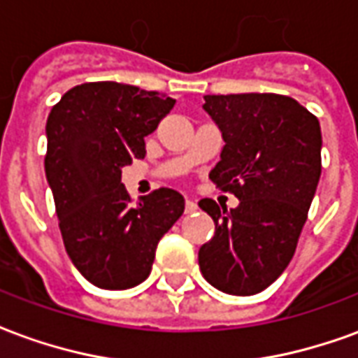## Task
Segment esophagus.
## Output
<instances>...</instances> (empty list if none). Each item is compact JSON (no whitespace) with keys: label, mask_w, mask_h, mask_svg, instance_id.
Returning <instances> with one entry per match:
<instances>
[{"label":"esophagus","mask_w":358,"mask_h":358,"mask_svg":"<svg viewBox=\"0 0 358 358\" xmlns=\"http://www.w3.org/2000/svg\"><path fill=\"white\" fill-rule=\"evenodd\" d=\"M194 210H197V203L186 199V213H194Z\"/></svg>","instance_id":"34e87169"}]
</instances>
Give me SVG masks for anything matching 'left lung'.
Wrapping results in <instances>:
<instances>
[{
  "mask_svg": "<svg viewBox=\"0 0 358 358\" xmlns=\"http://www.w3.org/2000/svg\"><path fill=\"white\" fill-rule=\"evenodd\" d=\"M224 148L209 178L240 205L201 207L215 236L199 249L205 280L230 295L266 289L292 261L322 172L318 118L278 94L205 95Z\"/></svg>",
  "mask_w": 358,
  "mask_h": 358,
  "instance_id": "8db88e82",
  "label": "left lung"
}]
</instances>
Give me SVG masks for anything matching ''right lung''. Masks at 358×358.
Masks as SVG:
<instances>
[{
	"mask_svg": "<svg viewBox=\"0 0 358 358\" xmlns=\"http://www.w3.org/2000/svg\"><path fill=\"white\" fill-rule=\"evenodd\" d=\"M172 97L118 82H86L53 105L45 136L50 182L63 243L82 276L128 289L151 272L159 240L184 213V197L159 187L134 207L122 166L145 157V136Z\"/></svg>",
	"mask_w": 358,
	"mask_h": 358,
	"instance_id": "obj_1",
	"label": "right lung"
}]
</instances>
